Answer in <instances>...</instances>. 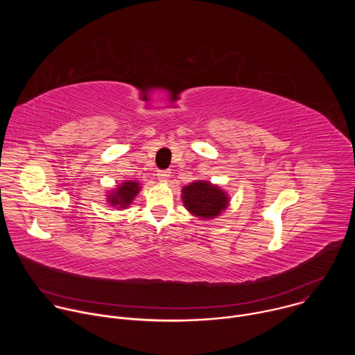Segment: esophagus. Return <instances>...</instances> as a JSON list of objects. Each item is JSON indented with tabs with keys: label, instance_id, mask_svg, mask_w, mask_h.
<instances>
[{
	"label": "esophagus",
	"instance_id": "1",
	"mask_svg": "<svg viewBox=\"0 0 355 355\" xmlns=\"http://www.w3.org/2000/svg\"><path fill=\"white\" fill-rule=\"evenodd\" d=\"M170 175H171L170 170H160V171H157V177H159L160 181H167L170 178Z\"/></svg>",
	"mask_w": 355,
	"mask_h": 355
}]
</instances>
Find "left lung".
I'll return each mask as SVG.
<instances>
[{
    "instance_id": "1",
    "label": "left lung",
    "mask_w": 355,
    "mask_h": 355,
    "mask_svg": "<svg viewBox=\"0 0 355 355\" xmlns=\"http://www.w3.org/2000/svg\"><path fill=\"white\" fill-rule=\"evenodd\" d=\"M181 192L185 209L200 220H212L220 216L229 207L230 198L227 192L211 181H193L185 185Z\"/></svg>"
}]
</instances>
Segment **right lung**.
<instances>
[{
    "label": "right lung",
    "instance_id": "obj_1",
    "mask_svg": "<svg viewBox=\"0 0 355 355\" xmlns=\"http://www.w3.org/2000/svg\"><path fill=\"white\" fill-rule=\"evenodd\" d=\"M140 189H141L140 182L129 180V181H123L122 184L110 189L107 192L105 198L111 207H114L116 209H126L128 207L132 205V202L135 200V198L140 192Z\"/></svg>",
    "mask_w": 355,
    "mask_h": 355
}]
</instances>
